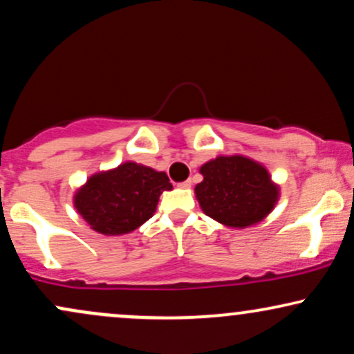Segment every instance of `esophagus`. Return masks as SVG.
Wrapping results in <instances>:
<instances>
[{
  "instance_id": "1",
  "label": "esophagus",
  "mask_w": 354,
  "mask_h": 354,
  "mask_svg": "<svg viewBox=\"0 0 354 354\" xmlns=\"http://www.w3.org/2000/svg\"><path fill=\"white\" fill-rule=\"evenodd\" d=\"M180 188H185V189H188V188H191V180H186V181H183V183H180Z\"/></svg>"
}]
</instances>
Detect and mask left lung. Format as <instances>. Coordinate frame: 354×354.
Instances as JSON below:
<instances>
[{
    "label": "left lung",
    "mask_w": 354,
    "mask_h": 354,
    "mask_svg": "<svg viewBox=\"0 0 354 354\" xmlns=\"http://www.w3.org/2000/svg\"><path fill=\"white\" fill-rule=\"evenodd\" d=\"M194 193L203 211L233 228L261 221L278 200V188L261 165L243 156H219L201 166Z\"/></svg>",
    "instance_id": "1"
}]
</instances>
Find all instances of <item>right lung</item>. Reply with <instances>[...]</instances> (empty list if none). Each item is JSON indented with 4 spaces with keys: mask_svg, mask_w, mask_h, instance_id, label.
Returning <instances> with one entry per match:
<instances>
[{
    "mask_svg": "<svg viewBox=\"0 0 354 354\" xmlns=\"http://www.w3.org/2000/svg\"><path fill=\"white\" fill-rule=\"evenodd\" d=\"M166 173L148 166L124 163L108 173L95 174L78 191V213L103 234H123L153 216L160 194L171 189Z\"/></svg>",
    "mask_w": 354,
    "mask_h": 354,
    "instance_id": "obj_1",
    "label": "right lung"
}]
</instances>
